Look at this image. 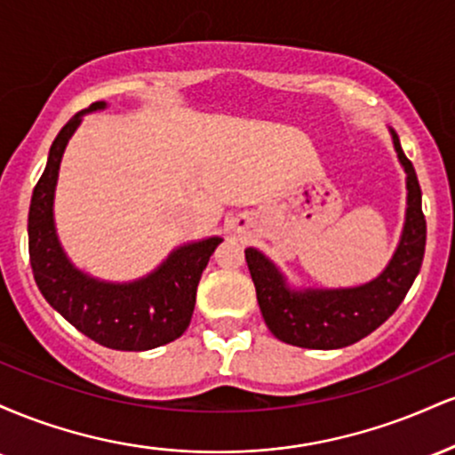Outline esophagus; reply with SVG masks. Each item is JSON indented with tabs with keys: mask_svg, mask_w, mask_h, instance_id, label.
<instances>
[{
	"mask_svg": "<svg viewBox=\"0 0 455 455\" xmlns=\"http://www.w3.org/2000/svg\"><path fill=\"white\" fill-rule=\"evenodd\" d=\"M243 228H245V220H243V218H235V220H233V231L242 233Z\"/></svg>",
	"mask_w": 455,
	"mask_h": 455,
	"instance_id": "obj_1",
	"label": "esophagus"
}]
</instances>
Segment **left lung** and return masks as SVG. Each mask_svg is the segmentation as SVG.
<instances>
[{"label":"left lung","instance_id":"obj_1","mask_svg":"<svg viewBox=\"0 0 455 455\" xmlns=\"http://www.w3.org/2000/svg\"><path fill=\"white\" fill-rule=\"evenodd\" d=\"M389 134L406 173V216L394 257L377 278L347 289H293L260 250L245 248L260 312L278 340L318 351L359 342L394 315L419 274L426 250L421 188L395 130L389 128Z\"/></svg>","mask_w":455,"mask_h":455}]
</instances>
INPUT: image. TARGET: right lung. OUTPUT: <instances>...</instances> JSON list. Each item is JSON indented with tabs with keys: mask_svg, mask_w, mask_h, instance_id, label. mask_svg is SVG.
<instances>
[{
	"mask_svg": "<svg viewBox=\"0 0 455 455\" xmlns=\"http://www.w3.org/2000/svg\"><path fill=\"white\" fill-rule=\"evenodd\" d=\"M100 108H107V102H93L78 111L51 145L29 205L31 269L51 307L93 342L115 351H149L177 340L190 325L198 280L222 237L213 235L180 245L151 274L132 282L93 278L68 259L53 216L60 164L83 115Z\"/></svg>",
	"mask_w": 455,
	"mask_h": 455,
	"instance_id": "obj_1",
	"label": "right lung"
}]
</instances>
